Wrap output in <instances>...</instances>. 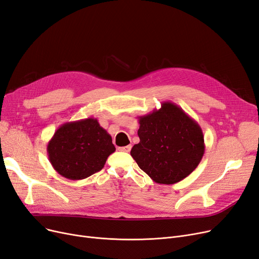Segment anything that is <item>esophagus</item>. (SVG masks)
<instances>
[{
	"mask_svg": "<svg viewBox=\"0 0 259 259\" xmlns=\"http://www.w3.org/2000/svg\"><path fill=\"white\" fill-rule=\"evenodd\" d=\"M119 151H123V152H129L131 150V145L128 146H123V147H118Z\"/></svg>",
	"mask_w": 259,
	"mask_h": 259,
	"instance_id": "esophagus-1",
	"label": "esophagus"
}]
</instances>
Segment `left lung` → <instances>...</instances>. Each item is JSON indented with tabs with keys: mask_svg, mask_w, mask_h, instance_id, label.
Segmentation results:
<instances>
[{
	"mask_svg": "<svg viewBox=\"0 0 259 259\" xmlns=\"http://www.w3.org/2000/svg\"><path fill=\"white\" fill-rule=\"evenodd\" d=\"M138 119L140 143L130 154L155 183L175 184L196 169L205 150L203 132L181 107L163 102Z\"/></svg>",
	"mask_w": 259,
	"mask_h": 259,
	"instance_id": "obj_1",
	"label": "left lung"
}]
</instances>
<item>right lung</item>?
Here are the masks:
<instances>
[{
	"instance_id": "right-lung-1",
	"label": "right lung",
	"mask_w": 259,
	"mask_h": 259,
	"mask_svg": "<svg viewBox=\"0 0 259 259\" xmlns=\"http://www.w3.org/2000/svg\"><path fill=\"white\" fill-rule=\"evenodd\" d=\"M47 149L54 169L70 180H82L102 170L115 151L111 136L93 117L64 122Z\"/></svg>"
}]
</instances>
